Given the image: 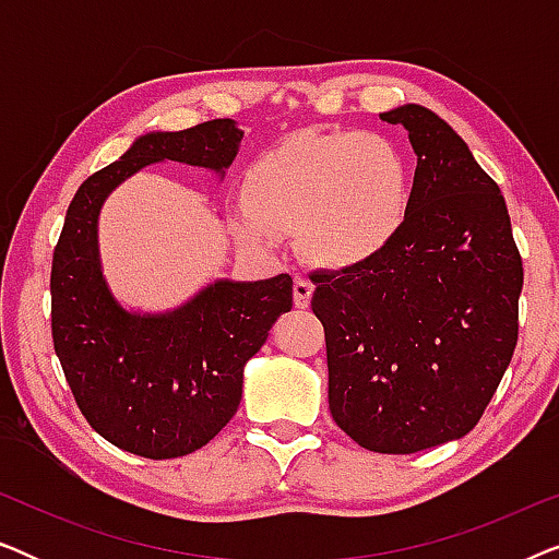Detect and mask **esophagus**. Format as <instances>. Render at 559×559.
<instances>
[{"label":"esophagus","mask_w":559,"mask_h":559,"mask_svg":"<svg viewBox=\"0 0 559 559\" xmlns=\"http://www.w3.org/2000/svg\"><path fill=\"white\" fill-rule=\"evenodd\" d=\"M293 293H295V305H297V308H308L310 297H312L310 280L302 277V274H297L295 282H293Z\"/></svg>","instance_id":"34e87169"}]
</instances>
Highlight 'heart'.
I'll return each mask as SVG.
<instances>
[{"mask_svg": "<svg viewBox=\"0 0 559 559\" xmlns=\"http://www.w3.org/2000/svg\"><path fill=\"white\" fill-rule=\"evenodd\" d=\"M243 201L251 239L297 228L310 262L354 270L384 254L407 226L412 167L384 134L310 129L254 159Z\"/></svg>", "mask_w": 559, "mask_h": 559, "instance_id": "heart-1", "label": "heart"}]
</instances>
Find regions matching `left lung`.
<instances>
[{
    "instance_id": "left-lung-1",
    "label": "left lung",
    "mask_w": 559,
    "mask_h": 559,
    "mask_svg": "<svg viewBox=\"0 0 559 559\" xmlns=\"http://www.w3.org/2000/svg\"><path fill=\"white\" fill-rule=\"evenodd\" d=\"M417 155L412 211L364 266L312 272L335 425L373 453L463 438L501 384L524 285L501 190L468 144L417 104L381 114Z\"/></svg>"
}]
</instances>
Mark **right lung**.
<instances>
[{
  "label": "right lung",
  "mask_w": 559,
  "mask_h": 559,
  "mask_svg": "<svg viewBox=\"0 0 559 559\" xmlns=\"http://www.w3.org/2000/svg\"><path fill=\"white\" fill-rule=\"evenodd\" d=\"M239 140L231 119L144 134L68 205L50 270L52 346L81 415L127 453L165 461L216 438L239 409L243 364L293 308V277L221 280L165 316H132L104 282L98 211L144 165L175 159L224 173Z\"/></svg>",
  "instance_id": "add662e5"
}]
</instances>
